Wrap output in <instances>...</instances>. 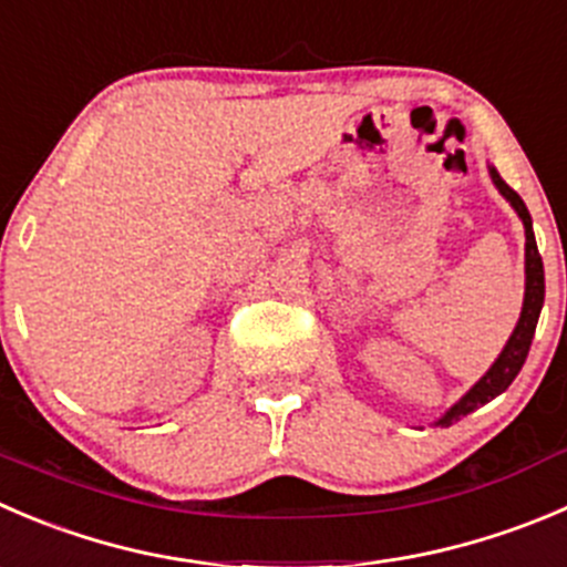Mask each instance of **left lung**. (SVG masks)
Returning a JSON list of instances; mask_svg holds the SVG:
<instances>
[{"label": "left lung", "instance_id": "left-lung-1", "mask_svg": "<svg viewBox=\"0 0 567 567\" xmlns=\"http://www.w3.org/2000/svg\"><path fill=\"white\" fill-rule=\"evenodd\" d=\"M491 179L493 185L498 188V194L513 205V210L518 213V218L524 221V233H526V293H524V307H520V318L515 323L513 334H509L507 346L502 349V354L496 357V362L491 365V371L452 406L446 410V415L437 417V426H452L454 421L460 417L471 415L474 410H480L482 404H487L491 399H496L498 393L513 384V379L518 377V371L524 368L526 354H529V346L532 338H535V329H537V318H540L543 310V299H546V277H543V257L537 251L535 244V233H532V216L526 210L524 199L498 177L496 168L491 166Z\"/></svg>", "mask_w": 567, "mask_h": 567}]
</instances>
